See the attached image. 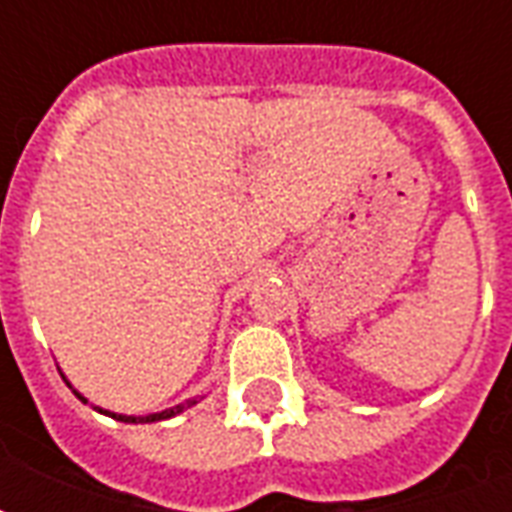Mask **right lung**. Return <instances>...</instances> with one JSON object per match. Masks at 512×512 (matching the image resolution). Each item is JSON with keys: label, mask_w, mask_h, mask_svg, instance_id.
Listing matches in <instances>:
<instances>
[{"label": "right lung", "mask_w": 512, "mask_h": 512, "mask_svg": "<svg viewBox=\"0 0 512 512\" xmlns=\"http://www.w3.org/2000/svg\"><path fill=\"white\" fill-rule=\"evenodd\" d=\"M76 397H82L79 395V392H76ZM84 400V397H82ZM191 403H194V400H189V403H183V406H175V408H169V411H161V414H150V417H117V414H112V417L115 419H123V422H156V419H169V417H175V414H180V411H183V408L186 406H191ZM104 414H109V411H104Z\"/></svg>", "instance_id": "add662e5"}]
</instances>
